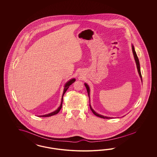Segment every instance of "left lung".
<instances>
[{
	"mask_svg": "<svg viewBox=\"0 0 157 157\" xmlns=\"http://www.w3.org/2000/svg\"><path fill=\"white\" fill-rule=\"evenodd\" d=\"M132 52H133V57H134V59H135V62H136V67H137L138 73H139V76L140 77L141 81H142V78L141 72H140V64H139V59H138V56H137V55H136V53L135 51L134 46H133V45H132ZM84 85L85 86L86 88V89H87V94H88V95H89V101H90V87H89V85H88L86 83H84ZM90 109L91 110L92 112H93L94 114H95V116H98V117H99L102 118V119H107L114 118V117H108V116H103V115L98 114V113H97L96 112H95V110H94L92 108V107H91V106L90 104ZM123 117H124V116H123Z\"/></svg>",
	"mask_w": 157,
	"mask_h": 157,
	"instance_id": "obj_1",
	"label": "left lung"
}]
</instances>
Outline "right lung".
Returning a JSON list of instances; mask_svg holds the SVG:
<instances>
[{"label": "right lung", "instance_id": "add662e5", "mask_svg": "<svg viewBox=\"0 0 157 157\" xmlns=\"http://www.w3.org/2000/svg\"><path fill=\"white\" fill-rule=\"evenodd\" d=\"M75 81H76V79H75V78H72V79H71L70 80H69L68 82H67L66 83V84L64 85V90H63V95H62L61 104H60V106L57 108V109L56 110H55V111H53L52 112H51V113H50L44 114V115H42V116H39V117H50V116H53V115H55V114H56L57 113H58L59 112V111H60V109H61V108H62V103H63V98L64 94H65V93L66 92V91L67 90V89H68V87H70V86L72 84V83H74V82Z\"/></svg>", "mask_w": 157, "mask_h": 157}]
</instances>
